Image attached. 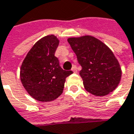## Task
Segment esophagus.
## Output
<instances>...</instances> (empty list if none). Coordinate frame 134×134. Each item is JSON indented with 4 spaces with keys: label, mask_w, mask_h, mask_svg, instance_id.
I'll use <instances>...</instances> for the list:
<instances>
[{
    "label": "esophagus",
    "mask_w": 134,
    "mask_h": 134,
    "mask_svg": "<svg viewBox=\"0 0 134 134\" xmlns=\"http://www.w3.org/2000/svg\"><path fill=\"white\" fill-rule=\"evenodd\" d=\"M71 70L74 73H76L77 72V68H76V66H73V67H72V70Z\"/></svg>",
    "instance_id": "1"
}]
</instances>
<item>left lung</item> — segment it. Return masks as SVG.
<instances>
[{
    "instance_id": "8db88e82",
    "label": "left lung",
    "mask_w": 134,
    "mask_h": 134,
    "mask_svg": "<svg viewBox=\"0 0 134 134\" xmlns=\"http://www.w3.org/2000/svg\"><path fill=\"white\" fill-rule=\"evenodd\" d=\"M67 42L82 67L79 74L85 90L99 97L112 92L120 82L122 70L111 50L90 35L70 37Z\"/></svg>"
}]
</instances>
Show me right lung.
I'll use <instances>...</instances> for the list:
<instances>
[{
    "mask_svg": "<svg viewBox=\"0 0 134 134\" xmlns=\"http://www.w3.org/2000/svg\"><path fill=\"white\" fill-rule=\"evenodd\" d=\"M59 44L55 35L44 36L34 44L22 62V84L38 101L50 102L59 98L63 92L66 78L72 73L62 70L54 55Z\"/></svg>",
    "mask_w": 134,
    "mask_h": 134,
    "instance_id": "add662e5",
    "label": "right lung"
}]
</instances>
